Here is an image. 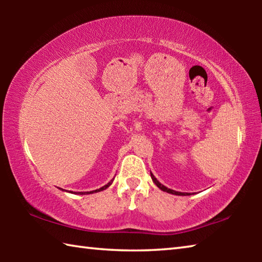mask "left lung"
Returning a JSON list of instances; mask_svg holds the SVG:
<instances>
[{
    "mask_svg": "<svg viewBox=\"0 0 262 262\" xmlns=\"http://www.w3.org/2000/svg\"><path fill=\"white\" fill-rule=\"evenodd\" d=\"M150 176H151V179H152L154 183L156 184L157 187H158L159 189H162L163 192H166V193H170V194H174V195H190V193H181V192H177V190L167 188V187H165V186L159 183V181H158L156 178H155V176L151 173V172H150Z\"/></svg>",
    "mask_w": 262,
    "mask_h": 262,
    "instance_id": "left-lung-1",
    "label": "left lung"
}]
</instances>
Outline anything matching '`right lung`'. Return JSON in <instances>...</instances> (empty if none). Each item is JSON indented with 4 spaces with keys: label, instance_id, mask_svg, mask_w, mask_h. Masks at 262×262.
I'll return each mask as SVG.
<instances>
[{
    "label": "right lung",
    "instance_id": "add662e5",
    "mask_svg": "<svg viewBox=\"0 0 262 262\" xmlns=\"http://www.w3.org/2000/svg\"><path fill=\"white\" fill-rule=\"evenodd\" d=\"M112 183H113V180H111L110 183L107 184V185H105V186H103V187L101 188H99V189H96V190H91V192H78L77 194H81V195H83V194H92V193H97V192H100V190H104V189H106L108 187V186H111L112 185ZM70 193H73V192H70Z\"/></svg>",
    "mask_w": 262,
    "mask_h": 262
}]
</instances>
